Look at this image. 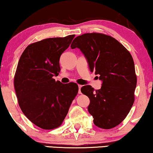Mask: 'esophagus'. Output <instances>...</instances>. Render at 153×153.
I'll return each instance as SVG.
<instances>
[{"label":"esophagus","instance_id":"obj_1","mask_svg":"<svg viewBox=\"0 0 153 153\" xmlns=\"http://www.w3.org/2000/svg\"><path fill=\"white\" fill-rule=\"evenodd\" d=\"M82 85H78V88H79V91H78V93H79V94H80L81 93V88H82Z\"/></svg>","mask_w":153,"mask_h":153}]
</instances>
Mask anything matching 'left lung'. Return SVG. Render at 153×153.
I'll use <instances>...</instances> for the list:
<instances>
[{
	"instance_id": "obj_1",
	"label": "left lung",
	"mask_w": 153,
	"mask_h": 153,
	"mask_svg": "<svg viewBox=\"0 0 153 153\" xmlns=\"http://www.w3.org/2000/svg\"><path fill=\"white\" fill-rule=\"evenodd\" d=\"M71 49L78 48L85 56L91 72L100 75V89L83 86L88 97V111L95 126L110 129L119 125L128 114L135 100L137 76L131 54L120 42L103 33L77 36Z\"/></svg>"
}]
</instances>
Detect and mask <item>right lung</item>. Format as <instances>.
I'll use <instances>...</instances> for the list:
<instances>
[{
    "label": "right lung",
    "mask_w": 153,
    "mask_h": 153,
    "mask_svg": "<svg viewBox=\"0 0 153 153\" xmlns=\"http://www.w3.org/2000/svg\"><path fill=\"white\" fill-rule=\"evenodd\" d=\"M75 35L47 38L27 46L18 61L14 88L25 115L45 130L58 128L78 92L76 83L62 84L53 76L60 71L59 60Z\"/></svg>",
    "instance_id": "obj_1"
}]
</instances>
